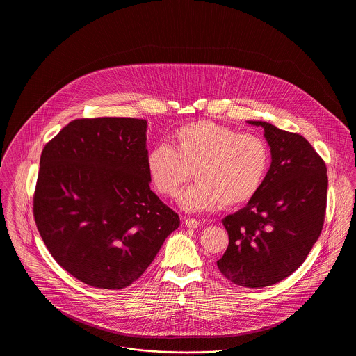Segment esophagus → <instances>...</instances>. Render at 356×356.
Masks as SVG:
<instances>
[{
  "label": "esophagus",
  "mask_w": 356,
  "mask_h": 356,
  "mask_svg": "<svg viewBox=\"0 0 356 356\" xmlns=\"http://www.w3.org/2000/svg\"><path fill=\"white\" fill-rule=\"evenodd\" d=\"M184 224H186V228H197L202 225V222L196 219H186Z\"/></svg>",
  "instance_id": "1"
}]
</instances>
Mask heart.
I'll return each mask as SVG.
<instances>
[{
    "label": "heart",
    "instance_id": "heart-1",
    "mask_svg": "<svg viewBox=\"0 0 356 356\" xmlns=\"http://www.w3.org/2000/svg\"><path fill=\"white\" fill-rule=\"evenodd\" d=\"M173 148L159 144L147 154V172L154 188L175 197L191 179L197 180L180 196L186 211H208L220 204L232 208L259 192L270 165L264 140L236 134L213 121L186 124L172 135Z\"/></svg>",
    "mask_w": 356,
    "mask_h": 356
}]
</instances>
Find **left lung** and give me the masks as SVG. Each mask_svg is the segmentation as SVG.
Listing matches in <instances>:
<instances>
[{"label":"left lung","instance_id":"1","mask_svg":"<svg viewBox=\"0 0 356 356\" xmlns=\"http://www.w3.org/2000/svg\"><path fill=\"white\" fill-rule=\"evenodd\" d=\"M271 167L259 192L222 219L229 244L218 260L221 273L237 286L268 287L305 261L321 236L327 203V168L303 136L266 121Z\"/></svg>","mask_w":356,"mask_h":356}]
</instances>
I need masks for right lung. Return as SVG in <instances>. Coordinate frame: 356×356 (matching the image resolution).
<instances>
[{"instance_id": "1", "label": "right lung", "mask_w": 356, "mask_h": 356, "mask_svg": "<svg viewBox=\"0 0 356 356\" xmlns=\"http://www.w3.org/2000/svg\"><path fill=\"white\" fill-rule=\"evenodd\" d=\"M147 128L143 119L73 120L41 153L34 220L54 260L88 286H131L180 225L149 186Z\"/></svg>"}]
</instances>
